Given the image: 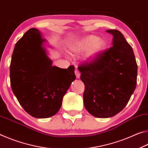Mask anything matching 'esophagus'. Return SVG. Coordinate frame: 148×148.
<instances>
[{"mask_svg": "<svg viewBox=\"0 0 148 148\" xmlns=\"http://www.w3.org/2000/svg\"><path fill=\"white\" fill-rule=\"evenodd\" d=\"M75 75H76V77L77 78H79L80 77V71H79V69L77 68H75Z\"/></svg>", "mask_w": 148, "mask_h": 148, "instance_id": "34e87169", "label": "esophagus"}]
</instances>
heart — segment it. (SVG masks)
Returning a JSON list of instances; mask_svg holds the SVG:
<instances>
[{"instance_id":"obj_1","label":"heart","mask_w":148,"mask_h":148,"mask_svg":"<svg viewBox=\"0 0 148 148\" xmlns=\"http://www.w3.org/2000/svg\"><path fill=\"white\" fill-rule=\"evenodd\" d=\"M104 43L96 36H88L79 42L73 48V51L82 52L88 50L87 58H94L103 49Z\"/></svg>"}]
</instances>
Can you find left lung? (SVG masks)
Returning a JSON list of instances; mask_svg holds the SVG:
<instances>
[{"label": "left lung", "mask_w": 148, "mask_h": 148, "mask_svg": "<svg viewBox=\"0 0 148 148\" xmlns=\"http://www.w3.org/2000/svg\"><path fill=\"white\" fill-rule=\"evenodd\" d=\"M112 34L113 46L90 61L79 65L84 84L83 101L94 117H111L121 111L136 86L138 66L133 50L119 31Z\"/></svg>", "instance_id": "8db88e82"}]
</instances>
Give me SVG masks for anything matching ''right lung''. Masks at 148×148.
Returning <instances> with one entry per match:
<instances>
[{
  "mask_svg": "<svg viewBox=\"0 0 148 148\" xmlns=\"http://www.w3.org/2000/svg\"><path fill=\"white\" fill-rule=\"evenodd\" d=\"M43 41L37 29H29L16 42L10 66L14 94L24 110L36 118L56 114L76 78L74 65L67 69L52 66L41 47Z\"/></svg>",
  "mask_w": 148,
  "mask_h": 148,
  "instance_id": "add662e5",
  "label": "right lung"
}]
</instances>
